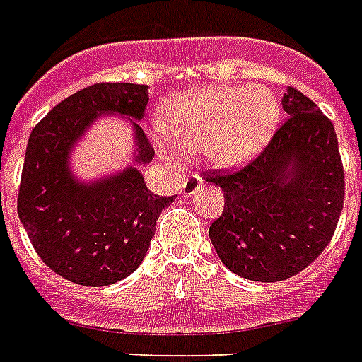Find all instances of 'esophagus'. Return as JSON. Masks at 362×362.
<instances>
[{"label":"esophagus","instance_id":"1","mask_svg":"<svg viewBox=\"0 0 362 362\" xmlns=\"http://www.w3.org/2000/svg\"><path fill=\"white\" fill-rule=\"evenodd\" d=\"M201 186H203V178H201V176H189V178H186V182L180 186V195H184V197H192L193 193L197 192Z\"/></svg>","mask_w":362,"mask_h":362}]
</instances>
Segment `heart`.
<instances>
[{
    "label": "heart",
    "instance_id": "b5f03b06",
    "mask_svg": "<svg viewBox=\"0 0 362 362\" xmlns=\"http://www.w3.org/2000/svg\"><path fill=\"white\" fill-rule=\"evenodd\" d=\"M280 124V101L264 88H201L170 99L161 118L167 141L161 158L178 163L184 153L204 152L221 169L252 161Z\"/></svg>",
    "mask_w": 362,
    "mask_h": 362
}]
</instances>
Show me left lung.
Segmentation results:
<instances>
[{
    "mask_svg": "<svg viewBox=\"0 0 362 362\" xmlns=\"http://www.w3.org/2000/svg\"><path fill=\"white\" fill-rule=\"evenodd\" d=\"M289 118L261 156L237 173H210L226 206L210 226L221 263L252 281H281L306 269L331 242L344 206V167L334 125L295 88Z\"/></svg>",
    "mask_w": 362,
    "mask_h": 362,
    "instance_id": "obj_1",
    "label": "left lung"
}]
</instances>
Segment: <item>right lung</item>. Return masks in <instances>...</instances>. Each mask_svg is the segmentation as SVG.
<instances>
[{
  "mask_svg": "<svg viewBox=\"0 0 362 362\" xmlns=\"http://www.w3.org/2000/svg\"><path fill=\"white\" fill-rule=\"evenodd\" d=\"M148 86L93 84L58 103L33 127L18 192V218L42 263L78 286L124 280L146 257L161 210L175 197L146 187L139 165L153 159L142 133ZM133 119L136 153L125 170L98 181H78L70 153L101 115Z\"/></svg>",
  "mask_w": 362,
  "mask_h": 362,
  "instance_id": "obj_1",
  "label": "right lung"
}]
</instances>
